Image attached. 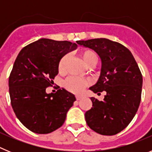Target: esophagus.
<instances>
[{
    "mask_svg": "<svg viewBox=\"0 0 152 152\" xmlns=\"http://www.w3.org/2000/svg\"><path fill=\"white\" fill-rule=\"evenodd\" d=\"M83 98V96H80V95H76V100H80Z\"/></svg>",
    "mask_w": 152,
    "mask_h": 152,
    "instance_id": "1",
    "label": "esophagus"
}]
</instances>
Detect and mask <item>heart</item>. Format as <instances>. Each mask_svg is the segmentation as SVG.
Returning <instances> with one entry per match:
<instances>
[{
    "label": "heart",
    "instance_id": "1",
    "mask_svg": "<svg viewBox=\"0 0 152 152\" xmlns=\"http://www.w3.org/2000/svg\"><path fill=\"white\" fill-rule=\"evenodd\" d=\"M79 56L83 60L84 64L88 67L94 66L97 61V56L94 52L89 49H82L79 52ZM68 55H64L60 58L58 64V70L61 74H64L66 71V65L68 63ZM91 84V80L88 79L79 78V77H68L64 82V87L67 91L75 94H80Z\"/></svg>",
    "mask_w": 152,
    "mask_h": 152
}]
</instances>
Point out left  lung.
<instances>
[{
	"label": "left lung",
	"mask_w": 152,
	"mask_h": 152,
	"mask_svg": "<svg viewBox=\"0 0 152 152\" xmlns=\"http://www.w3.org/2000/svg\"><path fill=\"white\" fill-rule=\"evenodd\" d=\"M77 44L97 53L101 72L94 93L106 91L103 101L91 97L92 107L85 113L90 128L103 135H113L133 119L141 101L142 75L133 56L126 47L108 39L80 40Z\"/></svg>",
	"instance_id": "obj_1"
}]
</instances>
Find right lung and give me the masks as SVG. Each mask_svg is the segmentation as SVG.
I'll use <instances>...</instances> for the list:
<instances>
[{
  "mask_svg": "<svg viewBox=\"0 0 152 152\" xmlns=\"http://www.w3.org/2000/svg\"><path fill=\"white\" fill-rule=\"evenodd\" d=\"M77 46L68 41L40 39L23 48L16 58L9 77L12 108L21 123L35 133L60 128L76 100L64 88L55 94H47L45 89L58 73L60 58Z\"/></svg>",
  "mask_w": 152,
  "mask_h": 152,
  "instance_id": "add662e5",
  "label": "right lung"
}]
</instances>
